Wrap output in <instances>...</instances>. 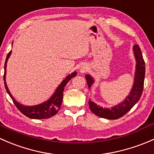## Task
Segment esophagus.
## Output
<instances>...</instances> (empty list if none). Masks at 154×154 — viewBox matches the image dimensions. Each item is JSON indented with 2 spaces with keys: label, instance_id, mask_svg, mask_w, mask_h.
I'll return each instance as SVG.
<instances>
[{
  "label": "esophagus",
  "instance_id": "esophagus-1",
  "mask_svg": "<svg viewBox=\"0 0 154 154\" xmlns=\"http://www.w3.org/2000/svg\"><path fill=\"white\" fill-rule=\"evenodd\" d=\"M82 71H84V70H85V69H84V68H82Z\"/></svg>",
  "mask_w": 154,
  "mask_h": 154
}]
</instances>
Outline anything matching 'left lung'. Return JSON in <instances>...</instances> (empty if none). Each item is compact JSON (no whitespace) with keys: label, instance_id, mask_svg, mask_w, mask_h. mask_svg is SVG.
<instances>
[{"label":"left lung","instance_id":"8db88e82","mask_svg":"<svg viewBox=\"0 0 154 154\" xmlns=\"http://www.w3.org/2000/svg\"><path fill=\"white\" fill-rule=\"evenodd\" d=\"M133 51L136 59V70L134 75V84L131 92L128 95L125 100L119 104H116L110 108L102 107L97 105L95 102L89 100V107L91 111L98 116L107 119H117L125 115L136 103L140 99L144 88V80H145V66L143 56L139 45L136 44L133 47ZM89 89L94 83L95 80L89 74L85 75Z\"/></svg>","mask_w":154,"mask_h":154}]
</instances>
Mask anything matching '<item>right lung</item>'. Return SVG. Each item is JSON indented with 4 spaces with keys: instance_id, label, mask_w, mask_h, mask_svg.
Returning a JSON list of instances; mask_svg holds the SVG:
<instances>
[{
    "instance_id": "obj_1",
    "label": "right lung",
    "mask_w": 154,
    "mask_h": 154,
    "mask_svg": "<svg viewBox=\"0 0 154 154\" xmlns=\"http://www.w3.org/2000/svg\"><path fill=\"white\" fill-rule=\"evenodd\" d=\"M11 53H12V51H10L8 53L6 58L5 64H4V81L6 92H7L8 94L9 95L11 99H12V101H13L14 104H15L17 108H18L23 115L29 117L30 119H48L53 116L54 115H55V114L58 112L60 107H61V104H62L63 93H64V90L66 85L68 83V82H69L72 78L76 76L77 72L75 71V72H72L71 74L68 75L61 82V84L57 87V88L55 89L53 94L52 95L51 97H50L47 101L41 103V104H37V105L25 106L15 100V98H14L13 96H12V95L11 94L10 91H9V88H8L7 87V85H6V64H7L8 59H9V58L10 57Z\"/></svg>"
}]
</instances>
